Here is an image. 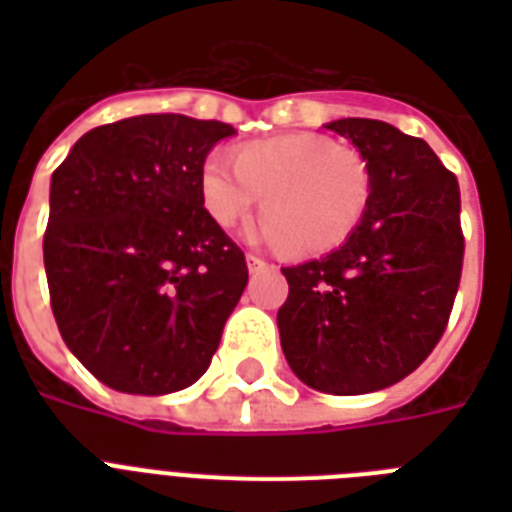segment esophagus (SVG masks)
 <instances>
[{"label":"esophagus","mask_w":512,"mask_h":512,"mask_svg":"<svg viewBox=\"0 0 512 512\" xmlns=\"http://www.w3.org/2000/svg\"><path fill=\"white\" fill-rule=\"evenodd\" d=\"M247 268H249V273H260V271H268V268H273V265L265 263L263 257L247 255Z\"/></svg>","instance_id":"1"}]
</instances>
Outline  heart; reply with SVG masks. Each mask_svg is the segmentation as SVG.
I'll return each mask as SVG.
<instances>
[{"instance_id": "b5f03b06", "label": "heart", "mask_w": 512, "mask_h": 512, "mask_svg": "<svg viewBox=\"0 0 512 512\" xmlns=\"http://www.w3.org/2000/svg\"><path fill=\"white\" fill-rule=\"evenodd\" d=\"M201 164V207L220 228L247 220L263 196V236L289 255L319 257L353 236L369 207L364 159L313 132L244 143Z\"/></svg>"}]
</instances>
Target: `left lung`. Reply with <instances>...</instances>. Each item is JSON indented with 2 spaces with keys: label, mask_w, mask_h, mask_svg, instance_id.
<instances>
[{
  "label": "left lung",
  "mask_w": 512,
  "mask_h": 512,
  "mask_svg": "<svg viewBox=\"0 0 512 512\" xmlns=\"http://www.w3.org/2000/svg\"><path fill=\"white\" fill-rule=\"evenodd\" d=\"M366 162L364 220L321 260L281 268V350L313 390L358 396L396 385L441 340L460 287V185L425 140L377 119H337Z\"/></svg>",
  "instance_id": "1"
}]
</instances>
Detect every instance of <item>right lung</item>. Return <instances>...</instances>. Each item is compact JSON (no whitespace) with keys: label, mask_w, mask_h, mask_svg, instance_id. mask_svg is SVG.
<instances>
[{"label":"right lung","mask_w":512,"mask_h":512,"mask_svg":"<svg viewBox=\"0 0 512 512\" xmlns=\"http://www.w3.org/2000/svg\"><path fill=\"white\" fill-rule=\"evenodd\" d=\"M231 124L143 114L76 140L52 172L44 271L68 350L108 388L199 380L247 287L244 252L201 207L199 172Z\"/></svg>","instance_id":"add662e5"}]
</instances>
